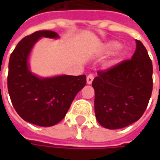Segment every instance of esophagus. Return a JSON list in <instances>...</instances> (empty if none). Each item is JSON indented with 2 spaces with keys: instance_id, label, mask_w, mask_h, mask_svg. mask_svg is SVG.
I'll return each instance as SVG.
<instances>
[{
  "instance_id": "obj_1",
  "label": "esophagus",
  "mask_w": 160,
  "mask_h": 160,
  "mask_svg": "<svg viewBox=\"0 0 160 160\" xmlns=\"http://www.w3.org/2000/svg\"><path fill=\"white\" fill-rule=\"evenodd\" d=\"M93 78H94V76H93V74H89L87 77H86V81H87V83L88 84H91L92 82V80H93Z\"/></svg>"
}]
</instances>
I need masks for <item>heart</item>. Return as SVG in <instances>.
Segmentation results:
<instances>
[{
  "label": "heart",
  "mask_w": 160,
  "mask_h": 160,
  "mask_svg": "<svg viewBox=\"0 0 160 160\" xmlns=\"http://www.w3.org/2000/svg\"><path fill=\"white\" fill-rule=\"evenodd\" d=\"M119 47L120 43H118V42H110L106 45V49L108 52H114V51L119 49Z\"/></svg>",
  "instance_id": "obj_1"
}]
</instances>
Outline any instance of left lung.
<instances>
[{
	"label": "left lung",
	"mask_w": 160,
	"mask_h": 160,
	"mask_svg": "<svg viewBox=\"0 0 160 160\" xmlns=\"http://www.w3.org/2000/svg\"><path fill=\"white\" fill-rule=\"evenodd\" d=\"M131 59L98 71L92 81L98 122L108 129H119L141 118L151 99L152 62L141 41Z\"/></svg>",
	"instance_id": "8db88e82"
}]
</instances>
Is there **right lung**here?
<instances>
[{
	"instance_id": "1",
	"label": "right lung",
	"mask_w": 160,
	"mask_h": 160,
	"mask_svg": "<svg viewBox=\"0 0 160 160\" xmlns=\"http://www.w3.org/2000/svg\"><path fill=\"white\" fill-rule=\"evenodd\" d=\"M53 31H37L24 37L10 54L8 91L13 107L22 118L39 126H52L63 119L86 77L60 76L39 78L28 69V58L41 37L57 38Z\"/></svg>"
}]
</instances>
